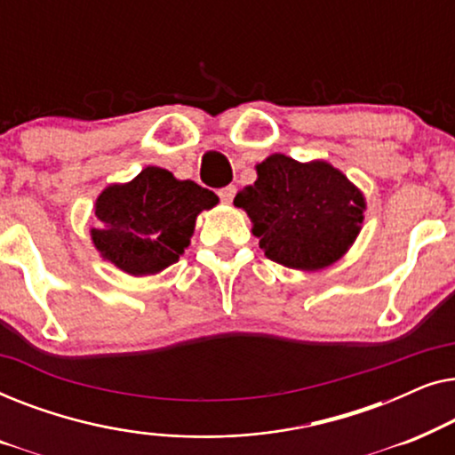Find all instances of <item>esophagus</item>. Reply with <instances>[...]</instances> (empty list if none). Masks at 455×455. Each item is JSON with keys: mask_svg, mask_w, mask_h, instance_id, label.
<instances>
[{"mask_svg": "<svg viewBox=\"0 0 455 455\" xmlns=\"http://www.w3.org/2000/svg\"><path fill=\"white\" fill-rule=\"evenodd\" d=\"M217 195H220V198L223 203H232L234 201V196H235V186H226V188H221L220 192H217Z\"/></svg>", "mask_w": 455, "mask_h": 455, "instance_id": "34e87169", "label": "esophagus"}]
</instances>
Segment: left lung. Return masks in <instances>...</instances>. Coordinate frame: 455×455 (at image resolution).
<instances>
[{"label": "left lung", "mask_w": 455, "mask_h": 455, "mask_svg": "<svg viewBox=\"0 0 455 455\" xmlns=\"http://www.w3.org/2000/svg\"><path fill=\"white\" fill-rule=\"evenodd\" d=\"M252 221L265 257L300 271L333 265L354 244L364 220V196L327 161L282 153L257 165V182L234 198Z\"/></svg>", "instance_id": "left-lung-1"}]
</instances>
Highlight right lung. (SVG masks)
I'll list each match as a JSON object with an SVG mask.
<instances>
[{
	"mask_svg": "<svg viewBox=\"0 0 455 455\" xmlns=\"http://www.w3.org/2000/svg\"><path fill=\"white\" fill-rule=\"evenodd\" d=\"M220 203L192 180L148 165L126 184H111L95 203L92 244L128 275L164 271L188 248L196 217Z\"/></svg>",
	"mask_w": 455,
	"mask_h": 455,
	"instance_id": "right-lung-1",
	"label": "right lung"
}]
</instances>
